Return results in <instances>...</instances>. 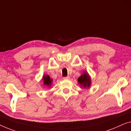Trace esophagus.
I'll list each match as a JSON object with an SVG mask.
<instances>
[{"instance_id":"esophagus-1","label":"esophagus","mask_w":131,"mask_h":131,"mask_svg":"<svg viewBox=\"0 0 131 131\" xmlns=\"http://www.w3.org/2000/svg\"><path fill=\"white\" fill-rule=\"evenodd\" d=\"M70 79V77H69V76H68V77H64L63 78V79H65V80H68V79Z\"/></svg>"}]
</instances>
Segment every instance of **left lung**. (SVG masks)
Returning <instances> with one entry per match:
<instances>
[{
	"instance_id": "left-lung-1",
	"label": "left lung",
	"mask_w": 131,
	"mask_h": 131,
	"mask_svg": "<svg viewBox=\"0 0 131 131\" xmlns=\"http://www.w3.org/2000/svg\"><path fill=\"white\" fill-rule=\"evenodd\" d=\"M78 82H79L81 87L89 88L91 84V77H89V74L86 72H85L83 74H82L81 77H79L78 79Z\"/></svg>"
}]
</instances>
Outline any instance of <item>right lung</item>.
Returning a JSON list of instances; mask_svg holds the SVG:
<instances>
[{
    "label": "right lung",
    "instance_id": "right-lung-1",
    "mask_svg": "<svg viewBox=\"0 0 131 131\" xmlns=\"http://www.w3.org/2000/svg\"><path fill=\"white\" fill-rule=\"evenodd\" d=\"M43 81V84L48 86H50L52 85V82L53 81L52 79H50V77L49 75H44L42 78Z\"/></svg>",
    "mask_w": 131,
    "mask_h": 131
}]
</instances>
